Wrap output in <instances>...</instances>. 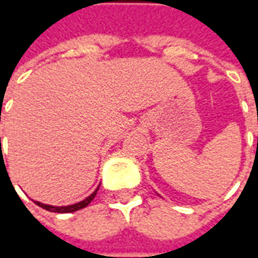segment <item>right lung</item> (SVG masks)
I'll return each instance as SVG.
<instances>
[{"instance_id":"1","label":"right lung","mask_w":258,"mask_h":258,"mask_svg":"<svg viewBox=\"0 0 258 258\" xmlns=\"http://www.w3.org/2000/svg\"><path fill=\"white\" fill-rule=\"evenodd\" d=\"M98 189H99V186H98V188H96V189L94 190L90 196H88V198H85L84 200H81V202H79V203H74V205H70V206H51V205H44V203H41V202H34V203H36L37 206L42 207V209H45V210L52 211V213H73V211H77L80 210V209H84V207H87V206L90 205L91 202H92V199L95 198Z\"/></svg>"}]
</instances>
